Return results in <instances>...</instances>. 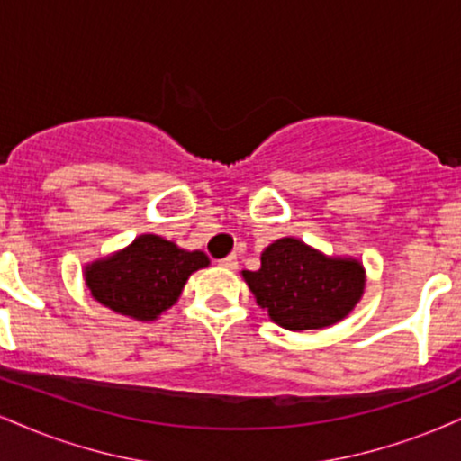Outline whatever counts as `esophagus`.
I'll return each mask as SVG.
<instances>
[{
	"instance_id": "34e87169",
	"label": "esophagus",
	"mask_w": 461,
	"mask_h": 461,
	"mask_svg": "<svg viewBox=\"0 0 461 461\" xmlns=\"http://www.w3.org/2000/svg\"><path fill=\"white\" fill-rule=\"evenodd\" d=\"M218 265L220 267H224V269H237V257L235 254H229V257L226 258H221V260H218Z\"/></svg>"
}]
</instances>
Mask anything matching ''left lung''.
<instances>
[{"instance_id": "1", "label": "left lung", "mask_w": 461, "mask_h": 461, "mask_svg": "<svg viewBox=\"0 0 461 461\" xmlns=\"http://www.w3.org/2000/svg\"><path fill=\"white\" fill-rule=\"evenodd\" d=\"M241 276L260 308L288 331L335 325L355 310L366 288L359 260L325 257L294 237L267 246L260 269Z\"/></svg>"}]
</instances>
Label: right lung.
<instances>
[{
    "mask_svg": "<svg viewBox=\"0 0 461 461\" xmlns=\"http://www.w3.org/2000/svg\"><path fill=\"white\" fill-rule=\"evenodd\" d=\"M207 265L201 249L187 252L158 235H140L128 248L85 267V284L104 308L134 321H156L175 305L187 277Z\"/></svg>",
    "mask_w": 461,
    "mask_h": 461,
    "instance_id": "add662e5",
    "label": "right lung"
}]
</instances>
